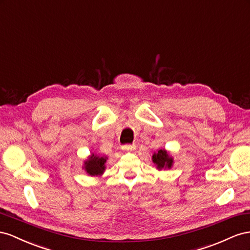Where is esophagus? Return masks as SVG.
Returning <instances> with one entry per match:
<instances>
[{
  "mask_svg": "<svg viewBox=\"0 0 250 250\" xmlns=\"http://www.w3.org/2000/svg\"><path fill=\"white\" fill-rule=\"evenodd\" d=\"M135 148H136L135 145H125V146H123V149L125 152H132V151H134Z\"/></svg>",
  "mask_w": 250,
  "mask_h": 250,
  "instance_id": "1",
  "label": "esophagus"
}]
</instances>
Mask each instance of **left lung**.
<instances>
[{
  "label": "left lung",
  "instance_id": "1",
  "mask_svg": "<svg viewBox=\"0 0 250 250\" xmlns=\"http://www.w3.org/2000/svg\"><path fill=\"white\" fill-rule=\"evenodd\" d=\"M152 161L158 170L169 169L174 165V158L172 155L165 148H160L158 152H155L152 156Z\"/></svg>",
  "mask_w": 250,
  "mask_h": 250
}]
</instances>
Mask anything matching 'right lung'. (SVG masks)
Segmentation results:
<instances>
[{"mask_svg": "<svg viewBox=\"0 0 250 250\" xmlns=\"http://www.w3.org/2000/svg\"><path fill=\"white\" fill-rule=\"evenodd\" d=\"M108 160L106 156H101L92 153L87 160L83 161V169L87 173L89 176L92 177H101L104 175L105 170V162Z\"/></svg>", "mask_w": 250, "mask_h": 250, "instance_id": "right-lung-1", "label": "right lung"}]
</instances>
